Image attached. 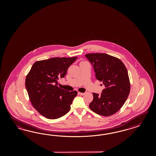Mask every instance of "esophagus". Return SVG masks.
<instances>
[{"label":"esophagus","mask_w":156,"mask_h":156,"mask_svg":"<svg viewBox=\"0 0 156 156\" xmlns=\"http://www.w3.org/2000/svg\"><path fill=\"white\" fill-rule=\"evenodd\" d=\"M78 93H79V94L81 95H83L85 94V93H80V92H79Z\"/></svg>","instance_id":"esophagus-1"}]
</instances>
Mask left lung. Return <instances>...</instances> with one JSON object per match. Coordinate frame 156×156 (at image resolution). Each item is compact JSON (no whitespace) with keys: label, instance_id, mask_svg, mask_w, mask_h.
<instances>
[{"label":"left lung","instance_id":"1","mask_svg":"<svg viewBox=\"0 0 156 156\" xmlns=\"http://www.w3.org/2000/svg\"><path fill=\"white\" fill-rule=\"evenodd\" d=\"M94 67L95 78L104 85L102 93H93L90 109L96 114L108 117L122 107L130 90L128 70L118 58L104 53L85 55Z\"/></svg>","mask_w":156,"mask_h":156}]
</instances>
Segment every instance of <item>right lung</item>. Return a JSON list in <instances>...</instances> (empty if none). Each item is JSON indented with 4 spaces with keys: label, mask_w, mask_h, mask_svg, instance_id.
<instances>
[{
    "label": "right lung",
    "mask_w": 156,
    "mask_h": 156,
    "mask_svg": "<svg viewBox=\"0 0 156 156\" xmlns=\"http://www.w3.org/2000/svg\"><path fill=\"white\" fill-rule=\"evenodd\" d=\"M77 57L51 58L35 62L26 76L25 86L34 108L44 117L57 119L67 113L77 95L58 86Z\"/></svg>",
    "instance_id": "obj_1"
}]
</instances>
